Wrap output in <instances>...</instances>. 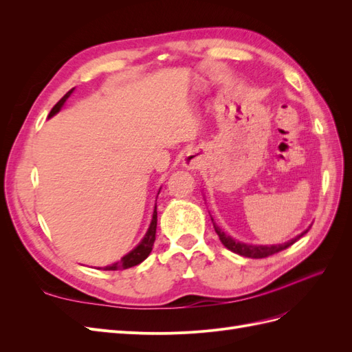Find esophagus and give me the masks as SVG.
Instances as JSON below:
<instances>
[{"label":"esophagus","instance_id":"34e87169","mask_svg":"<svg viewBox=\"0 0 352 352\" xmlns=\"http://www.w3.org/2000/svg\"><path fill=\"white\" fill-rule=\"evenodd\" d=\"M202 158L197 151H188L182 160V164L188 168V170H197L201 167Z\"/></svg>","mask_w":352,"mask_h":352}]
</instances>
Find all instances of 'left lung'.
<instances>
[{
	"label": "left lung",
	"instance_id": "1",
	"mask_svg": "<svg viewBox=\"0 0 352 352\" xmlns=\"http://www.w3.org/2000/svg\"><path fill=\"white\" fill-rule=\"evenodd\" d=\"M211 221H212V226H214V230H216V233L219 235L221 243L225 245V247L228 250H230L232 252L239 254V255H242V257H248V258H264V257H269V255H273L276 252H280V251L286 250L287 247H291L292 243H295L301 236H304L308 230H310V228L305 229L302 233H300V235L292 238L291 241H287L285 243H278V245H252V243H243V242H239L236 239H233L232 236L226 235V233L223 232L216 225L214 219H212V217H211Z\"/></svg>",
	"mask_w": 352,
	"mask_h": 352
}]
</instances>
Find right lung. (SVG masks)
Returning <instances> with one entry per match:
<instances>
[{"label": "right lung", "mask_w": 352, "mask_h": 352, "mask_svg": "<svg viewBox=\"0 0 352 352\" xmlns=\"http://www.w3.org/2000/svg\"><path fill=\"white\" fill-rule=\"evenodd\" d=\"M73 91H74V88H72L65 95V97H63L54 105V107H52V110L48 114V119H51L52 116H56L63 109V105H65V102L69 100V97L73 94ZM160 189H162V188H160ZM160 189H158V192H157V197L160 194ZM155 230H157V202H155L154 210H153V217H151L150 226H148L145 235L140 241V243H138L132 251H129L126 255H123V257L119 261H116V263H113L110 265H105V267H100V269H102V270H123V269H129V267H133V265L141 264L153 251V245H154V241H155Z\"/></svg>", "instance_id": "obj_1"}]
</instances>
